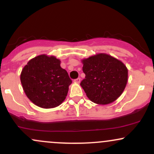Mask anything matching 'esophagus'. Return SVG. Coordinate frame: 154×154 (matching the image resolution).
<instances>
[{"label":"esophagus","mask_w":154,"mask_h":154,"mask_svg":"<svg viewBox=\"0 0 154 154\" xmlns=\"http://www.w3.org/2000/svg\"><path fill=\"white\" fill-rule=\"evenodd\" d=\"M80 82H81V79L80 78H77V79H75V80H74V82H75V83H80Z\"/></svg>","instance_id":"obj_1"}]
</instances>
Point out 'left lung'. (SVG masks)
<instances>
[{"mask_svg": "<svg viewBox=\"0 0 154 154\" xmlns=\"http://www.w3.org/2000/svg\"><path fill=\"white\" fill-rule=\"evenodd\" d=\"M82 62L85 79L80 84L90 100L95 103L107 104L120 96L128 81V70L123 62L105 54Z\"/></svg>", "mask_w": 154, "mask_h": 154, "instance_id": "8db88e82", "label": "left lung"}]
</instances>
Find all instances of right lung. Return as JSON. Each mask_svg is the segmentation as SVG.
I'll return each mask as SVG.
<instances>
[{
    "label": "right lung",
    "instance_id": "obj_1",
    "mask_svg": "<svg viewBox=\"0 0 154 154\" xmlns=\"http://www.w3.org/2000/svg\"><path fill=\"white\" fill-rule=\"evenodd\" d=\"M20 81L25 93L34 104L45 109L58 106L64 101L72 80L54 57L40 55L23 67Z\"/></svg>",
    "mask_w": 154,
    "mask_h": 154
}]
</instances>
